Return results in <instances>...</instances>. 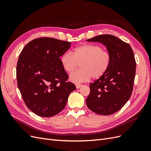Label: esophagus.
I'll use <instances>...</instances> for the list:
<instances>
[{
  "label": "esophagus",
  "mask_w": 151,
  "mask_h": 151,
  "mask_svg": "<svg viewBox=\"0 0 151 151\" xmlns=\"http://www.w3.org/2000/svg\"><path fill=\"white\" fill-rule=\"evenodd\" d=\"M83 86V85H81V84H76V88H80L81 86Z\"/></svg>",
  "instance_id": "1"
}]
</instances>
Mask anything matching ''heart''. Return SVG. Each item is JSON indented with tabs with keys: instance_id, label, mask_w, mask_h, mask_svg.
<instances>
[{
	"instance_id": "1",
	"label": "heart",
	"mask_w": 151,
	"mask_h": 151,
	"mask_svg": "<svg viewBox=\"0 0 151 151\" xmlns=\"http://www.w3.org/2000/svg\"><path fill=\"white\" fill-rule=\"evenodd\" d=\"M111 58L109 52L100 46L86 44L75 47L72 52H66L61 57L62 66L71 73L80 66L81 69L71 74L70 80L80 83L91 78L98 79L104 76L109 68Z\"/></svg>"
}]
</instances>
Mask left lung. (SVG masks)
Returning a JSON list of instances; mask_svg holds the SVG:
<instances>
[{
	"label": "left lung",
	"instance_id": "left-lung-1",
	"mask_svg": "<svg viewBox=\"0 0 151 151\" xmlns=\"http://www.w3.org/2000/svg\"><path fill=\"white\" fill-rule=\"evenodd\" d=\"M86 41L103 44L111 58L106 73L90 84L86 105L97 114H113L123 107L132 93L136 69L133 50L128 43L110 35H99Z\"/></svg>",
	"mask_w": 151,
	"mask_h": 151
}]
</instances>
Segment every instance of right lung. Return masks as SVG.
Segmentation results:
<instances>
[{"label":"right lung","instance_id":"add662e5","mask_svg":"<svg viewBox=\"0 0 151 151\" xmlns=\"http://www.w3.org/2000/svg\"><path fill=\"white\" fill-rule=\"evenodd\" d=\"M71 43L52 37L30 41L22 50L16 68L17 86L27 107L42 117H50L63 110L75 85L60 57Z\"/></svg>","mask_w":151,"mask_h":151}]
</instances>
